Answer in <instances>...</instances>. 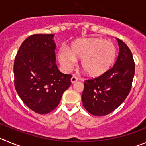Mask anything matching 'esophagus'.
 I'll return each mask as SVG.
<instances>
[{"instance_id": "obj_1", "label": "esophagus", "mask_w": 146, "mask_h": 146, "mask_svg": "<svg viewBox=\"0 0 146 146\" xmlns=\"http://www.w3.org/2000/svg\"><path fill=\"white\" fill-rule=\"evenodd\" d=\"M77 80H78V78H77L75 75H73L72 78H71V82H72V83H74V82H77Z\"/></svg>"}]
</instances>
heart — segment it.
I'll list each match as a JSON object with an SVG mask.
<instances>
[{
    "label": "heart",
    "instance_id": "1",
    "mask_svg": "<svg viewBox=\"0 0 146 146\" xmlns=\"http://www.w3.org/2000/svg\"><path fill=\"white\" fill-rule=\"evenodd\" d=\"M117 55L114 44L102 38L77 40L70 50L63 47L58 56L62 66L70 70L75 58H81V69L87 75L96 77L106 73L114 64Z\"/></svg>",
    "mask_w": 146,
    "mask_h": 146
}]
</instances>
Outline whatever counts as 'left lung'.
Instances as JSON below:
<instances>
[{
	"instance_id": "8db88e82",
	"label": "left lung",
	"mask_w": 146,
	"mask_h": 146,
	"mask_svg": "<svg viewBox=\"0 0 146 146\" xmlns=\"http://www.w3.org/2000/svg\"><path fill=\"white\" fill-rule=\"evenodd\" d=\"M119 53L114 66L106 73L86 80L82 102L89 113L103 116L114 111L131 91L135 64L127 45L117 38Z\"/></svg>"
}]
</instances>
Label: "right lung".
Masks as SVG:
<instances>
[{
  "label": "right lung",
  "mask_w": 146,
  "mask_h": 146,
  "mask_svg": "<svg viewBox=\"0 0 146 146\" xmlns=\"http://www.w3.org/2000/svg\"><path fill=\"white\" fill-rule=\"evenodd\" d=\"M54 34H33L23 42L14 63L15 87L28 108L47 114L58 105L71 86V74L55 64Z\"/></svg>",
  "instance_id": "obj_1"
}]
</instances>
